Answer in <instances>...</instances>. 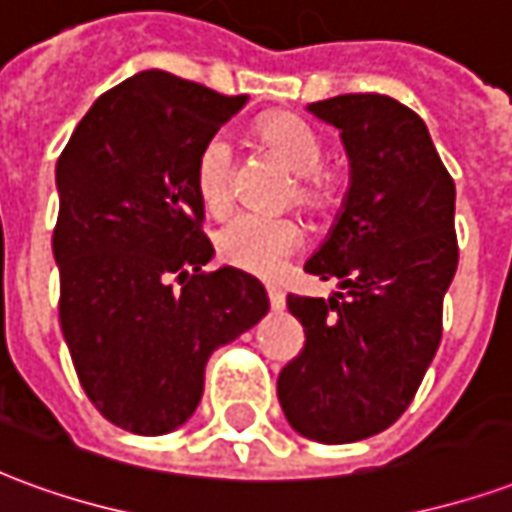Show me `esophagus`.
<instances>
[{"label": "esophagus", "mask_w": 512, "mask_h": 512, "mask_svg": "<svg viewBox=\"0 0 512 512\" xmlns=\"http://www.w3.org/2000/svg\"><path fill=\"white\" fill-rule=\"evenodd\" d=\"M268 301H271V310L282 312L285 310V293L277 288V285H268Z\"/></svg>", "instance_id": "obj_1"}]
</instances>
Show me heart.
Segmentation results:
<instances>
[{
  "mask_svg": "<svg viewBox=\"0 0 512 512\" xmlns=\"http://www.w3.org/2000/svg\"><path fill=\"white\" fill-rule=\"evenodd\" d=\"M257 134L263 145L296 175V200L307 211H321L332 202L334 178L323 169V142L304 120L290 115L266 117ZM230 180H233V142L227 134H213L197 153L194 189L208 213H224L230 208ZM301 227L296 219L279 216H233L216 233V255L227 266L249 274L268 277L282 260L301 244Z\"/></svg>",
  "mask_w": 512,
  "mask_h": 512,
  "instance_id": "heart-1",
  "label": "heart"
}]
</instances>
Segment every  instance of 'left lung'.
<instances>
[{
	"label": "left lung",
	"mask_w": 512,
	"mask_h": 512,
	"mask_svg": "<svg viewBox=\"0 0 512 512\" xmlns=\"http://www.w3.org/2000/svg\"><path fill=\"white\" fill-rule=\"evenodd\" d=\"M307 112L340 131L351 178L304 271L343 293L288 296L307 343L277 395L304 439L348 444L406 411L439 351L458 268L455 183L422 117L389 95H337Z\"/></svg>",
	"instance_id": "left-lung-1"
}]
</instances>
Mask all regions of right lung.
<instances>
[{
  "label": "right lung",
  "mask_w": 512,
  "mask_h": 512,
  "mask_svg": "<svg viewBox=\"0 0 512 512\" xmlns=\"http://www.w3.org/2000/svg\"><path fill=\"white\" fill-rule=\"evenodd\" d=\"M246 101L150 68L101 95L57 161L62 337L95 408L139 436L180 428L213 351L268 312L252 274L202 271L194 164Z\"/></svg>",
  "instance_id": "add662e5"
}]
</instances>
